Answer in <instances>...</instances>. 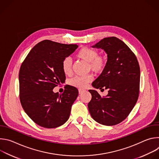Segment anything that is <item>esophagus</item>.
I'll use <instances>...</instances> for the list:
<instances>
[{
    "mask_svg": "<svg viewBox=\"0 0 159 159\" xmlns=\"http://www.w3.org/2000/svg\"><path fill=\"white\" fill-rule=\"evenodd\" d=\"M84 91H85V90H83V89H79V93L80 94H81L83 93Z\"/></svg>",
    "mask_w": 159,
    "mask_h": 159,
    "instance_id": "obj_1",
    "label": "esophagus"
}]
</instances>
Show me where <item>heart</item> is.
<instances>
[{
	"mask_svg": "<svg viewBox=\"0 0 159 159\" xmlns=\"http://www.w3.org/2000/svg\"><path fill=\"white\" fill-rule=\"evenodd\" d=\"M77 57L88 62L89 69L96 73L101 72L106 66V60L102 56H99L98 52L93 48L84 47L77 54ZM72 61L69 58H65L61 62V68L63 73L69 75L72 73ZM93 79L92 75L89 74L85 76H77L72 79L70 83L72 85L79 88L85 89L89 83Z\"/></svg>",
	"mask_w": 159,
	"mask_h": 159,
	"instance_id": "heart-1",
	"label": "heart"
}]
</instances>
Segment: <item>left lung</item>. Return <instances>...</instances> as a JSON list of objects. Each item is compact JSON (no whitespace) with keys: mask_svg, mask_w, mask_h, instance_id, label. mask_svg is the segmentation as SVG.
<instances>
[{"mask_svg":"<svg viewBox=\"0 0 159 159\" xmlns=\"http://www.w3.org/2000/svg\"><path fill=\"white\" fill-rule=\"evenodd\" d=\"M92 47L104 50L107 55L104 69L92 85L96 89H108V94L101 97L96 90H89L92 99L88 109L98 123L116 125L127 118L137 102L140 79L139 61L127 45L115 36L105 38Z\"/></svg>","mask_w":159,"mask_h":159,"instance_id":"obj_1","label":"left lung"}]
</instances>
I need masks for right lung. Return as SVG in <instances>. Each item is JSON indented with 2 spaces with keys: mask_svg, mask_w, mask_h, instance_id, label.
Returning <instances> with one entry per match:
<instances>
[{
  "mask_svg": "<svg viewBox=\"0 0 159 159\" xmlns=\"http://www.w3.org/2000/svg\"><path fill=\"white\" fill-rule=\"evenodd\" d=\"M77 47V44L43 40L31 49L20 66L19 80L22 107L41 127L55 128L69 118L78 89L67 86L62 94L55 93L53 89L65 80L61 68L63 60Z\"/></svg>",
  "mask_w": 159,
  "mask_h": 159,
  "instance_id": "right-lung-1",
  "label": "right lung"
}]
</instances>
